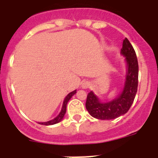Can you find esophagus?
Instances as JSON below:
<instances>
[{
  "instance_id": "esophagus-1",
  "label": "esophagus",
  "mask_w": 158,
  "mask_h": 158,
  "mask_svg": "<svg viewBox=\"0 0 158 158\" xmlns=\"http://www.w3.org/2000/svg\"><path fill=\"white\" fill-rule=\"evenodd\" d=\"M90 85H91V84H90L89 82H83V83H82V88H83V89H87V88H88V87H90Z\"/></svg>"
}]
</instances>
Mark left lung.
<instances>
[{
  "label": "left lung",
  "mask_w": 158,
  "mask_h": 158,
  "mask_svg": "<svg viewBox=\"0 0 158 158\" xmlns=\"http://www.w3.org/2000/svg\"><path fill=\"white\" fill-rule=\"evenodd\" d=\"M120 53L125 57L127 72L123 91L111 101L103 103L90 91L87 96L86 108L89 114L99 120H112L128 112L134 101L138 86V62L134 49L125 38L123 41Z\"/></svg>",
  "instance_id": "left-lung-1"
}]
</instances>
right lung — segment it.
<instances>
[{
	"label": "right lung",
	"mask_w": 158,
	"mask_h": 158,
	"mask_svg": "<svg viewBox=\"0 0 158 158\" xmlns=\"http://www.w3.org/2000/svg\"><path fill=\"white\" fill-rule=\"evenodd\" d=\"M75 93H76V90L71 91V93H69L68 95L66 96V98H65V99H64V101H63V107H62V110H61L60 113H59V115L56 116V117L54 118V119H53V120H50V121H47V122H41V123H38V124H43V125H52V124H57V123L60 122L61 120H63V116H64L65 113H66V112H67V103H68V101L70 100V99H71V98L72 97L73 95H75Z\"/></svg>",
	"instance_id": "right-lung-1"
}]
</instances>
